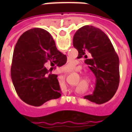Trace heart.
Instances as JSON below:
<instances>
[{"mask_svg": "<svg viewBox=\"0 0 132 132\" xmlns=\"http://www.w3.org/2000/svg\"><path fill=\"white\" fill-rule=\"evenodd\" d=\"M73 66H74V62L73 61H70L69 63H67L65 66V68H66V70H70V69H71L73 67ZM88 79L90 80L91 78H88Z\"/></svg>", "mask_w": 132, "mask_h": 132, "instance_id": "1", "label": "heart"}]
</instances>
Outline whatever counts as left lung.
<instances>
[{"instance_id":"1","label":"left lung","mask_w":132,"mask_h":132,"mask_svg":"<svg viewBox=\"0 0 132 132\" xmlns=\"http://www.w3.org/2000/svg\"><path fill=\"white\" fill-rule=\"evenodd\" d=\"M73 44L78 52V58L85 57V63L96 77L93 93L84 97L97 104L108 102L119 83V57L110 39L99 28L85 25L75 33ZM88 54L91 55L90 59Z\"/></svg>"}]
</instances>
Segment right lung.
I'll return each instance as SVG.
<instances>
[{
  "label": "right lung",
  "instance_id": "obj_1",
  "mask_svg": "<svg viewBox=\"0 0 132 132\" xmlns=\"http://www.w3.org/2000/svg\"><path fill=\"white\" fill-rule=\"evenodd\" d=\"M66 55L59 52L54 40L47 31L33 28L20 36L13 52L11 78L20 98L28 105L40 106L61 97L57 75L53 68L66 63Z\"/></svg>",
  "mask_w": 132,
  "mask_h": 132
}]
</instances>
